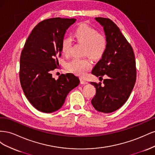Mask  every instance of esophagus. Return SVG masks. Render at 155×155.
<instances>
[{
    "instance_id": "1",
    "label": "esophagus",
    "mask_w": 155,
    "mask_h": 155,
    "mask_svg": "<svg viewBox=\"0 0 155 155\" xmlns=\"http://www.w3.org/2000/svg\"><path fill=\"white\" fill-rule=\"evenodd\" d=\"M80 83L81 84H83V85H85V84L88 83V82L86 80H85V79H83L82 78L80 79Z\"/></svg>"
}]
</instances>
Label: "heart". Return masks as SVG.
Segmentation results:
<instances>
[{
    "label": "heart",
    "instance_id": "obj_1",
    "mask_svg": "<svg viewBox=\"0 0 155 155\" xmlns=\"http://www.w3.org/2000/svg\"><path fill=\"white\" fill-rule=\"evenodd\" d=\"M74 37L79 43L85 45L83 54L92 59L102 58L107 49V41L104 36L86 24L78 26L74 31ZM72 45V39L64 37L61 43V50L64 55H68ZM92 67L90 61L83 58H74L67 64V68L79 76H84Z\"/></svg>",
    "mask_w": 155,
    "mask_h": 155
}]
</instances>
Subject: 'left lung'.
<instances>
[{
  "instance_id": "left-lung-1",
  "label": "left lung",
  "mask_w": 155,
  "mask_h": 155,
  "mask_svg": "<svg viewBox=\"0 0 155 155\" xmlns=\"http://www.w3.org/2000/svg\"><path fill=\"white\" fill-rule=\"evenodd\" d=\"M104 27L107 49L101 59L92 70V74L101 78V82H91L96 89L91 101L94 109L110 113L122 106L128 100L137 79V68L132 46L121 34L119 28L109 18L96 17Z\"/></svg>"
}]
</instances>
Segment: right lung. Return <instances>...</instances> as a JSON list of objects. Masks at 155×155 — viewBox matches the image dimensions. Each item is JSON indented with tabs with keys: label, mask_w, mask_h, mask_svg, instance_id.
I'll list each match as a JSON object with an SVG mask.
<instances>
[{
	"label": "right lung",
	"mask_w": 155,
	"mask_h": 155,
	"mask_svg": "<svg viewBox=\"0 0 155 155\" xmlns=\"http://www.w3.org/2000/svg\"><path fill=\"white\" fill-rule=\"evenodd\" d=\"M75 18H51L40 22L26 41L20 58L19 78L27 99L38 110L50 113L59 110L68 94L79 84L73 74L58 79L51 72L59 66L61 43Z\"/></svg>",
	"instance_id": "add662e5"
}]
</instances>
